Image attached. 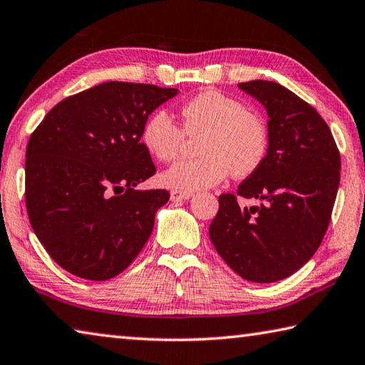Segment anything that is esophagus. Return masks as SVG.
Returning <instances> with one entry per match:
<instances>
[{
	"label": "esophagus",
	"instance_id": "obj_1",
	"mask_svg": "<svg viewBox=\"0 0 365 365\" xmlns=\"http://www.w3.org/2000/svg\"><path fill=\"white\" fill-rule=\"evenodd\" d=\"M191 196H193V193H187V191H177V190L170 191V201H174V202L187 201Z\"/></svg>",
	"mask_w": 365,
	"mask_h": 365
}]
</instances>
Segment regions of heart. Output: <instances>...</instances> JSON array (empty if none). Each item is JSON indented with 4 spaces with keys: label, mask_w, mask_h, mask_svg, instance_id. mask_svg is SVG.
I'll return each instance as SVG.
<instances>
[{
    "label": "heart",
    "mask_w": 365,
    "mask_h": 365,
    "mask_svg": "<svg viewBox=\"0 0 365 365\" xmlns=\"http://www.w3.org/2000/svg\"><path fill=\"white\" fill-rule=\"evenodd\" d=\"M187 133H200L201 158L180 160L164 170L159 180L177 191L214 187L233 177H248L261 168L269 151V130L261 115L246 109L242 101L206 90L182 106ZM185 132L168 110L159 109L145 122L141 141L146 151L163 163L178 158Z\"/></svg>",
    "instance_id": "obj_1"
}]
</instances>
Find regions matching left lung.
<instances>
[{
  "mask_svg": "<svg viewBox=\"0 0 365 365\" xmlns=\"http://www.w3.org/2000/svg\"><path fill=\"white\" fill-rule=\"evenodd\" d=\"M267 110L269 151L238 195L219 196L209 238L245 280L272 283L299 270L322 243L339 185L341 160L327 122L311 104L269 80L238 83Z\"/></svg>",
  "mask_w": 365,
  "mask_h": 365,
  "instance_id": "1",
  "label": "left lung"
}]
</instances>
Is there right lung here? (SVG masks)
<instances>
[{
	"label": "right lung",
	"instance_id": "right-lung-1",
	"mask_svg": "<svg viewBox=\"0 0 365 365\" xmlns=\"http://www.w3.org/2000/svg\"><path fill=\"white\" fill-rule=\"evenodd\" d=\"M178 93L104 82L58 103L30 135L26 205L48 255L86 280L119 275L143 250L168 190H137L156 172L141 143L154 109Z\"/></svg>",
	"mask_w": 365,
	"mask_h": 365
}]
</instances>
